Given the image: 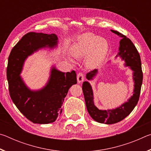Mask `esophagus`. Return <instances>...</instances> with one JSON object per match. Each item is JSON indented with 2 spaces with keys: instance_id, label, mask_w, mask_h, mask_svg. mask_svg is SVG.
I'll return each mask as SVG.
<instances>
[{
  "instance_id": "34e87169",
  "label": "esophagus",
  "mask_w": 151,
  "mask_h": 151,
  "mask_svg": "<svg viewBox=\"0 0 151 151\" xmlns=\"http://www.w3.org/2000/svg\"><path fill=\"white\" fill-rule=\"evenodd\" d=\"M84 76L83 74L81 73H79L77 75V82L78 83H82L84 81Z\"/></svg>"
}]
</instances>
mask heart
Listing matches in <instances>:
<instances>
[{"instance_id":"obj_1","label":"heart","mask_w":151,"mask_h":151,"mask_svg":"<svg viewBox=\"0 0 151 151\" xmlns=\"http://www.w3.org/2000/svg\"><path fill=\"white\" fill-rule=\"evenodd\" d=\"M109 45L106 40L91 32H84L77 36L70 48V53L76 58L86 57L85 65L88 68L100 66L105 59ZM70 62L73 59L68 58Z\"/></svg>"}]
</instances>
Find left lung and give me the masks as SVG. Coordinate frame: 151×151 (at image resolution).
I'll return each mask as SVG.
<instances>
[{"label":"left lung","mask_w":151,"mask_h":151,"mask_svg":"<svg viewBox=\"0 0 151 151\" xmlns=\"http://www.w3.org/2000/svg\"><path fill=\"white\" fill-rule=\"evenodd\" d=\"M112 32L121 38L119 42V52L115 58L119 57L124 62L125 67H129L132 71V81L134 88L132 95L127 101L114 109L102 110L97 107L94 101L93 88L88 81H85L83 84V91L85 96L86 106L90 116L94 121L106 124L119 122L127 117L134 109L139 101L140 89L142 83V72L141 61L139 53L136 47L129 39L116 30H111ZM111 63V61L108 63ZM99 70H94L86 74V78L88 81H93L98 75Z\"/></svg>","instance_id":"obj_1"}]
</instances>
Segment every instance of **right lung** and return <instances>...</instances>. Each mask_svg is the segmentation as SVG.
Here are the masks:
<instances>
[{
	"label": "right lung",
	"instance_id": "add662e5",
	"mask_svg": "<svg viewBox=\"0 0 151 151\" xmlns=\"http://www.w3.org/2000/svg\"><path fill=\"white\" fill-rule=\"evenodd\" d=\"M55 34L29 32L12 48L6 69L10 96L20 112L33 123L55 122L62 112V105L68 90L76 84L75 71L64 73L52 65L46 85L40 89H30L20 75L24 62L39 50L58 47Z\"/></svg>",
	"mask_w": 151,
	"mask_h": 151
}]
</instances>
